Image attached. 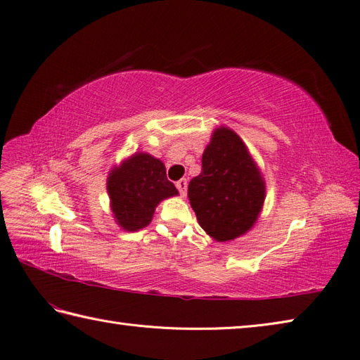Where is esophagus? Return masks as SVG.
Returning <instances> with one entry per match:
<instances>
[{"label":"esophagus","instance_id":"obj_1","mask_svg":"<svg viewBox=\"0 0 360 360\" xmlns=\"http://www.w3.org/2000/svg\"><path fill=\"white\" fill-rule=\"evenodd\" d=\"M187 187H188L187 179H179V181L176 182V188L179 190L181 197H185V194H187Z\"/></svg>","mask_w":360,"mask_h":360}]
</instances>
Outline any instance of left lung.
Listing matches in <instances>:
<instances>
[{
    "mask_svg": "<svg viewBox=\"0 0 360 360\" xmlns=\"http://www.w3.org/2000/svg\"><path fill=\"white\" fill-rule=\"evenodd\" d=\"M266 197L259 166L242 139L217 127L202 155V172L188 184L197 221L217 242L233 240L256 224Z\"/></svg>",
    "mask_w": 360,
    "mask_h": 360,
    "instance_id": "left-lung-1",
    "label": "left lung"
}]
</instances>
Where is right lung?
Returning <instances> with one entry per match:
<instances>
[{
  "label": "right lung",
  "instance_id": "right-lung-1",
  "mask_svg": "<svg viewBox=\"0 0 360 360\" xmlns=\"http://www.w3.org/2000/svg\"><path fill=\"white\" fill-rule=\"evenodd\" d=\"M110 211L117 224L127 231L146 227L161 200L178 195L163 161L146 153H136L112 167L108 176Z\"/></svg>",
  "mask_w": 360,
  "mask_h": 360
}]
</instances>
